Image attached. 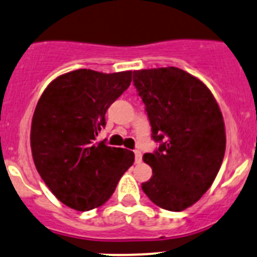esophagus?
<instances>
[{"label": "esophagus", "instance_id": "obj_1", "mask_svg": "<svg viewBox=\"0 0 257 257\" xmlns=\"http://www.w3.org/2000/svg\"><path fill=\"white\" fill-rule=\"evenodd\" d=\"M141 161H143V154H141L140 150H135V162L141 163Z\"/></svg>", "mask_w": 257, "mask_h": 257}]
</instances>
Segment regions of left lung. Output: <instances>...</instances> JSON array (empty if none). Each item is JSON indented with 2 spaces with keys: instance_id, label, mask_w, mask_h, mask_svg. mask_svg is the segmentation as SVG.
I'll return each instance as SVG.
<instances>
[{
  "instance_id": "1",
  "label": "left lung",
  "mask_w": 257,
  "mask_h": 257,
  "mask_svg": "<svg viewBox=\"0 0 257 257\" xmlns=\"http://www.w3.org/2000/svg\"><path fill=\"white\" fill-rule=\"evenodd\" d=\"M133 77L159 143L143 157L153 176L141 188L159 208L182 211L208 191L222 166V112L208 86L177 67L138 70Z\"/></svg>"
}]
</instances>
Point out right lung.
<instances>
[{
	"label": "right lung",
	"mask_w": 257,
	"mask_h": 257,
	"mask_svg": "<svg viewBox=\"0 0 257 257\" xmlns=\"http://www.w3.org/2000/svg\"><path fill=\"white\" fill-rule=\"evenodd\" d=\"M131 74L75 70L56 77L38 100L30 130L33 161L52 194L69 208H99L134 164L130 150L95 143L105 112L130 86Z\"/></svg>",
	"instance_id": "right-lung-1"
}]
</instances>
